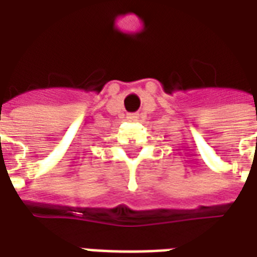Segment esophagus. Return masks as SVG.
<instances>
[{
    "mask_svg": "<svg viewBox=\"0 0 257 257\" xmlns=\"http://www.w3.org/2000/svg\"><path fill=\"white\" fill-rule=\"evenodd\" d=\"M126 118H128L129 121H137L139 120V114H137V113H129L128 116H126Z\"/></svg>",
    "mask_w": 257,
    "mask_h": 257,
    "instance_id": "1",
    "label": "esophagus"
}]
</instances>
